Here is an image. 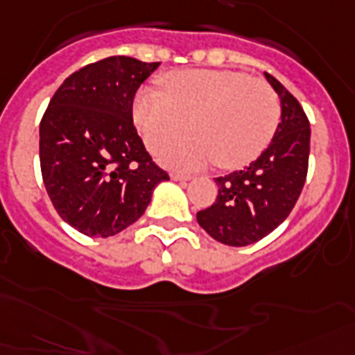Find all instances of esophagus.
Wrapping results in <instances>:
<instances>
[{"mask_svg": "<svg viewBox=\"0 0 355 355\" xmlns=\"http://www.w3.org/2000/svg\"><path fill=\"white\" fill-rule=\"evenodd\" d=\"M171 180H174V181H189V180H190V175H187V174H178V172H172V174H171Z\"/></svg>", "mask_w": 355, "mask_h": 355, "instance_id": "1", "label": "esophagus"}]
</instances>
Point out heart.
Wrapping results in <instances>:
<instances>
[{
  "mask_svg": "<svg viewBox=\"0 0 355 355\" xmlns=\"http://www.w3.org/2000/svg\"><path fill=\"white\" fill-rule=\"evenodd\" d=\"M281 103L270 85L232 70H183L168 76L163 92L143 89L134 121L150 148L190 128L194 134L166 143L157 159L178 171H198L216 161L237 168L270 145Z\"/></svg>",
  "mask_w": 355,
  "mask_h": 355,
  "instance_id": "obj_1",
  "label": "heart"
}]
</instances>
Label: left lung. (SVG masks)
Instances as JSON below:
<instances>
[{"mask_svg":"<svg viewBox=\"0 0 355 355\" xmlns=\"http://www.w3.org/2000/svg\"><path fill=\"white\" fill-rule=\"evenodd\" d=\"M265 78L281 101L272 143L243 171L216 178V203L198 212L199 227L230 247H247L276 230L294 209L309 171V118L274 76Z\"/></svg>","mask_w":355,"mask_h":355,"instance_id":"1","label":"left lung"}]
</instances>
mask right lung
Masks as SVG:
<instances>
[{
    "label": "right lung",
    "mask_w": 355,
    "mask_h": 355,
    "mask_svg": "<svg viewBox=\"0 0 355 355\" xmlns=\"http://www.w3.org/2000/svg\"><path fill=\"white\" fill-rule=\"evenodd\" d=\"M157 67L127 55L90 63L63 81L43 114V183L61 219L85 236H116L136 223L168 181L132 121L134 96Z\"/></svg>",
    "instance_id": "1"
}]
</instances>
